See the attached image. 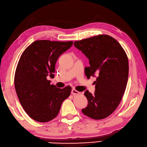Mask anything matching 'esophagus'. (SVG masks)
<instances>
[{"mask_svg": "<svg viewBox=\"0 0 147 147\" xmlns=\"http://www.w3.org/2000/svg\"><path fill=\"white\" fill-rule=\"evenodd\" d=\"M71 93L73 95H77V94H80V92L77 91L76 90V89H71Z\"/></svg>", "mask_w": 147, "mask_h": 147, "instance_id": "34e87169", "label": "esophagus"}]
</instances>
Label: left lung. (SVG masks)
Segmentation results:
<instances>
[{
  "label": "left lung",
  "mask_w": 147,
  "mask_h": 147,
  "mask_svg": "<svg viewBox=\"0 0 147 147\" xmlns=\"http://www.w3.org/2000/svg\"><path fill=\"white\" fill-rule=\"evenodd\" d=\"M75 47L89 59L90 66L85 68L87 78L97 75L94 81L95 92L87 90V107L84 114L100 120L109 117L121 102L126 88L129 63L126 53L115 38L100 35L74 42Z\"/></svg>",
  "instance_id": "obj_1"
}]
</instances>
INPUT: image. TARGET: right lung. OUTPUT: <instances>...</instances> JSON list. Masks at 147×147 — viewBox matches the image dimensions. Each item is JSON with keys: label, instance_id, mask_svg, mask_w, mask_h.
<instances>
[{"label": "right lung", "instance_id": "right-lung-1", "mask_svg": "<svg viewBox=\"0 0 147 147\" xmlns=\"http://www.w3.org/2000/svg\"><path fill=\"white\" fill-rule=\"evenodd\" d=\"M73 41L36 40L24 51L18 63L14 86L20 102L30 117L40 122L58 115L61 104L70 95L71 88L51 85L57 59L72 46Z\"/></svg>", "mask_w": 147, "mask_h": 147}]
</instances>
